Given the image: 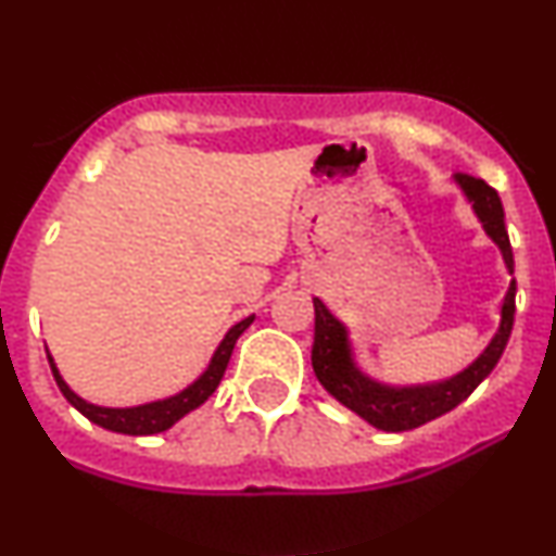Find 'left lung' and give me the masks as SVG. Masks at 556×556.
I'll use <instances>...</instances> for the list:
<instances>
[{"mask_svg":"<svg viewBox=\"0 0 556 556\" xmlns=\"http://www.w3.org/2000/svg\"><path fill=\"white\" fill-rule=\"evenodd\" d=\"M452 180L463 190V195L468 198L470 208H473L476 219L481 222L483 232L500 248L504 266L513 274L515 258L513 248H509L507 227H504V208L500 193L491 185L468 175H455ZM515 292H518V287H515L513 279L507 295L502 300L500 329L494 331V337L483 348V353L468 368H463L460 374L450 376V379L426 381V384H389V381H379L371 374L363 371L358 358H355L353 342H350V329L331 314L327 305H324V300L314 298L316 327L311 363H314L316 379L321 381V387L327 389L331 397L342 402L353 413H358L374 429H418V426L444 416L452 407L460 405L463 400H468V394L494 371L504 348H507L509 334H513Z\"/></svg>","mask_w":556,"mask_h":556,"instance_id":"8db88e82","label":"left lung"}]
</instances>
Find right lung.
I'll return each instance as SVG.
<instances>
[{
	"mask_svg": "<svg viewBox=\"0 0 556 556\" xmlns=\"http://www.w3.org/2000/svg\"><path fill=\"white\" fill-rule=\"evenodd\" d=\"M253 318L256 316L242 318V321L235 324V327L222 337V342L216 344L212 361H208V366L203 368V374L198 376L193 384H188L182 392L172 394V397L143 402V405H132V407H104V405H93V402L83 400L80 394H75L67 381L62 379L60 368H56L49 348H47V358H49V366H52L54 381L56 387H60V392L65 394L70 405H73L75 410H80L83 416L91 420V424L114 433H127V437H151V433H162L172 429L177 420L188 416V413H193L195 407H201L203 402L212 397L214 389L219 387L222 376H225V368L229 363V355H232L235 342H238L242 331L251 327Z\"/></svg>",
	"mask_w": 556,
	"mask_h": 556,
	"instance_id": "add662e5",
	"label": "right lung"
}]
</instances>
